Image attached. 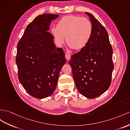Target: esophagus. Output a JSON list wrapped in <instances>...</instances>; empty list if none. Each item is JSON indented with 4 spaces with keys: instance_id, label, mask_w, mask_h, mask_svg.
<instances>
[{
    "instance_id": "esophagus-1",
    "label": "esophagus",
    "mask_w": 130,
    "mask_h": 130,
    "mask_svg": "<svg viewBox=\"0 0 130 130\" xmlns=\"http://www.w3.org/2000/svg\"><path fill=\"white\" fill-rule=\"evenodd\" d=\"M71 55L69 54V53H66V54H65V57H66V59L67 60H69L70 59V58H71Z\"/></svg>"
}]
</instances>
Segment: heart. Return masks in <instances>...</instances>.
Listing matches in <instances>:
<instances>
[{"label":"heart","mask_w":130,"mask_h":130,"mask_svg":"<svg viewBox=\"0 0 130 130\" xmlns=\"http://www.w3.org/2000/svg\"><path fill=\"white\" fill-rule=\"evenodd\" d=\"M51 32L57 43L61 46L66 42L71 48L81 50L87 46L93 33L91 22L86 18L67 15L61 18L53 27Z\"/></svg>","instance_id":"obj_1"}]
</instances>
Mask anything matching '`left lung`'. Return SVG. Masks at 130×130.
<instances>
[{
	"instance_id": "8db88e82",
	"label": "left lung",
	"mask_w": 130,
	"mask_h": 130,
	"mask_svg": "<svg viewBox=\"0 0 130 130\" xmlns=\"http://www.w3.org/2000/svg\"><path fill=\"white\" fill-rule=\"evenodd\" d=\"M85 13L92 24V36L87 46L72 55L69 63L79 92L94 99L110 87L113 69V51L105 27L92 14Z\"/></svg>"
}]
</instances>
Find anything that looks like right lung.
I'll return each instance as SVG.
<instances>
[{
    "label": "right lung",
    "mask_w": 130,
    "mask_h": 130,
    "mask_svg": "<svg viewBox=\"0 0 130 130\" xmlns=\"http://www.w3.org/2000/svg\"><path fill=\"white\" fill-rule=\"evenodd\" d=\"M58 15L43 14L27 25L17 46L16 63L18 78L32 96L43 99L51 95L57 84L59 72L66 62L65 53L56 48L48 31Z\"/></svg>",
    "instance_id": "1"
}]
</instances>
